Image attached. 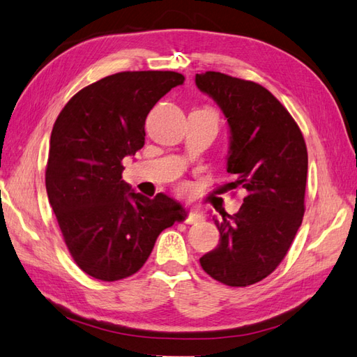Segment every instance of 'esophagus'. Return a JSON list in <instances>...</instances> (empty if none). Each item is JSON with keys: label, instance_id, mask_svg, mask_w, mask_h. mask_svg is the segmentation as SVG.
Wrapping results in <instances>:
<instances>
[{"label": "esophagus", "instance_id": "34e87169", "mask_svg": "<svg viewBox=\"0 0 357 357\" xmlns=\"http://www.w3.org/2000/svg\"><path fill=\"white\" fill-rule=\"evenodd\" d=\"M202 220H204V216L199 211H196V210L190 211L187 214V219H185L187 223H197V222H202Z\"/></svg>", "mask_w": 357, "mask_h": 357}]
</instances>
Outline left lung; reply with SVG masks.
Masks as SVG:
<instances>
[{
	"instance_id": "1",
	"label": "left lung",
	"mask_w": 357,
	"mask_h": 357,
	"mask_svg": "<svg viewBox=\"0 0 357 357\" xmlns=\"http://www.w3.org/2000/svg\"><path fill=\"white\" fill-rule=\"evenodd\" d=\"M196 86L225 115L227 190L243 188L240 210L222 220L218 248L201 257L214 280L242 287L266 278L284 259L304 216L307 149L300 128L266 88L227 74H196Z\"/></svg>"
}]
</instances>
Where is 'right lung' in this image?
<instances>
[{
	"label": "right lung",
	"instance_id": "right-lung-1",
	"mask_svg": "<svg viewBox=\"0 0 357 357\" xmlns=\"http://www.w3.org/2000/svg\"><path fill=\"white\" fill-rule=\"evenodd\" d=\"M175 71H124L89 85L57 117L45 170L50 205L77 266L102 281L134 275L156 237L185 210L172 197L153 199L121 179L123 158L144 146L147 114L172 88Z\"/></svg>",
	"mask_w": 357,
	"mask_h": 357
}]
</instances>
